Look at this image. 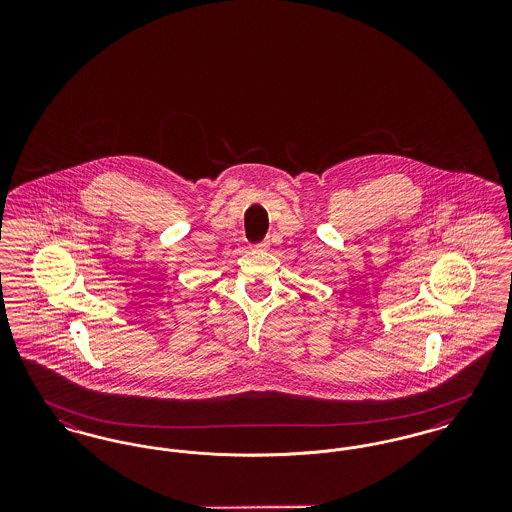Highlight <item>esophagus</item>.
I'll return each mask as SVG.
<instances>
[{"mask_svg": "<svg viewBox=\"0 0 512 512\" xmlns=\"http://www.w3.org/2000/svg\"><path fill=\"white\" fill-rule=\"evenodd\" d=\"M257 247H261V249H268V247H270V242H268V240H265L263 244H259L257 245Z\"/></svg>", "mask_w": 512, "mask_h": 512, "instance_id": "obj_1", "label": "esophagus"}]
</instances>
